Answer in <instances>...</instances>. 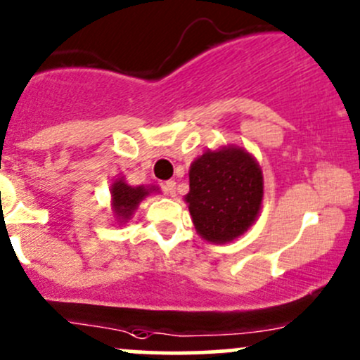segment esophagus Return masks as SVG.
<instances>
[{
  "instance_id": "34e87169",
  "label": "esophagus",
  "mask_w": 360,
  "mask_h": 360,
  "mask_svg": "<svg viewBox=\"0 0 360 360\" xmlns=\"http://www.w3.org/2000/svg\"><path fill=\"white\" fill-rule=\"evenodd\" d=\"M161 188H163V192L166 195H172V197L176 195V184L173 180L165 181V184L161 185Z\"/></svg>"
}]
</instances>
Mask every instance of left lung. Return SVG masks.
Returning a JSON list of instances; mask_svg holds the SVG:
<instances>
[{
  "mask_svg": "<svg viewBox=\"0 0 360 360\" xmlns=\"http://www.w3.org/2000/svg\"><path fill=\"white\" fill-rule=\"evenodd\" d=\"M185 195L197 233L212 243H226L245 233L262 202V172L257 161L237 146L206 150L188 169Z\"/></svg>",
  "mask_w": 360,
  "mask_h": 360,
  "instance_id": "8db88e82",
  "label": "left lung"
}]
</instances>
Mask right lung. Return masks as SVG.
I'll return each instance as SVG.
<instances>
[{"label":"right lung","instance_id":"1","mask_svg":"<svg viewBox=\"0 0 360 360\" xmlns=\"http://www.w3.org/2000/svg\"><path fill=\"white\" fill-rule=\"evenodd\" d=\"M154 191L158 192V187H154V185H150V187H144V185L132 187V185L127 184L123 176L115 180L111 185V207H113L115 218L120 223L129 221L141 200H144V197H148Z\"/></svg>","mask_w":360,"mask_h":360}]
</instances>
